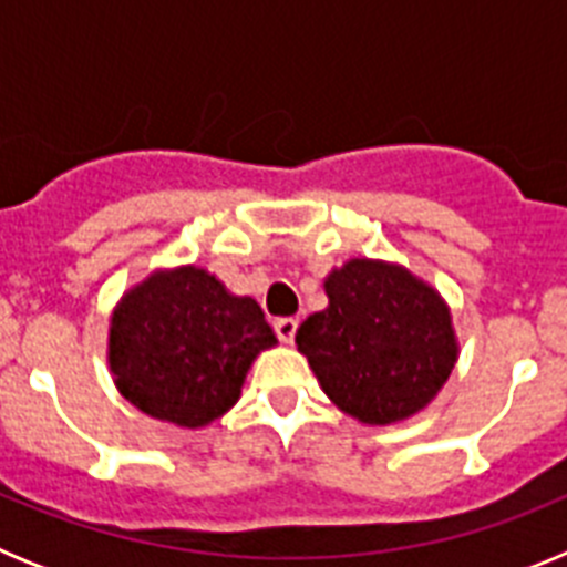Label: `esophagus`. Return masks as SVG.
Returning a JSON list of instances; mask_svg holds the SVG:
<instances>
[{
	"instance_id": "34e87169",
	"label": "esophagus",
	"mask_w": 567,
	"mask_h": 567,
	"mask_svg": "<svg viewBox=\"0 0 567 567\" xmlns=\"http://www.w3.org/2000/svg\"><path fill=\"white\" fill-rule=\"evenodd\" d=\"M272 327H275V334H278L284 343H292L295 332H298V318H278Z\"/></svg>"
}]
</instances>
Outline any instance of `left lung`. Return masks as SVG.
Here are the masks:
<instances>
[{"label":"left lung","mask_w":567,"mask_h":567,"mask_svg":"<svg viewBox=\"0 0 567 567\" xmlns=\"http://www.w3.org/2000/svg\"><path fill=\"white\" fill-rule=\"evenodd\" d=\"M327 295L329 307L309 315L295 334L323 392L363 423L420 412L457 360L452 315L440 295L378 260L334 269Z\"/></svg>","instance_id":"left-lung-1"}]
</instances>
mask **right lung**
Returning <instances> with one entry per match:
<instances>
[{"label":"right lung","mask_w":567,"mask_h":567,"mask_svg":"<svg viewBox=\"0 0 567 567\" xmlns=\"http://www.w3.org/2000/svg\"><path fill=\"white\" fill-rule=\"evenodd\" d=\"M269 346L275 334L252 298L184 267L124 295L110 327V365L144 414L195 429L235 405L249 363Z\"/></svg>","instance_id":"obj_1"}]
</instances>
